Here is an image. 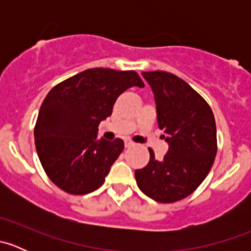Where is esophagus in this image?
Returning a JSON list of instances; mask_svg holds the SVG:
<instances>
[{"instance_id": "obj_1", "label": "esophagus", "mask_w": 251, "mask_h": 251, "mask_svg": "<svg viewBox=\"0 0 251 251\" xmlns=\"http://www.w3.org/2000/svg\"><path fill=\"white\" fill-rule=\"evenodd\" d=\"M133 146H135V143H133L132 141L125 140V147H126V148H131V147H133Z\"/></svg>"}]
</instances>
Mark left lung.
<instances>
[{
    "label": "left lung",
    "instance_id": "1",
    "mask_svg": "<svg viewBox=\"0 0 251 251\" xmlns=\"http://www.w3.org/2000/svg\"><path fill=\"white\" fill-rule=\"evenodd\" d=\"M142 75L154 93L169 151L159 161L149 148V163L135 171L136 182L153 201L174 203L193 193L209 174L217 151L216 124L206 100L186 81L166 72Z\"/></svg>",
    "mask_w": 251,
    "mask_h": 251
}]
</instances>
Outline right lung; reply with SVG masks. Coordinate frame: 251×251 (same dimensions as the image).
<instances>
[{"label": "right lung", "instance_id": "1", "mask_svg": "<svg viewBox=\"0 0 251 251\" xmlns=\"http://www.w3.org/2000/svg\"><path fill=\"white\" fill-rule=\"evenodd\" d=\"M133 86L144 87L136 72L93 68L48 92L34 136L42 168L55 186L82 196L104 183L124 141L97 140L98 125L111 115L119 96Z\"/></svg>", "mask_w": 251, "mask_h": 251}]
</instances>
